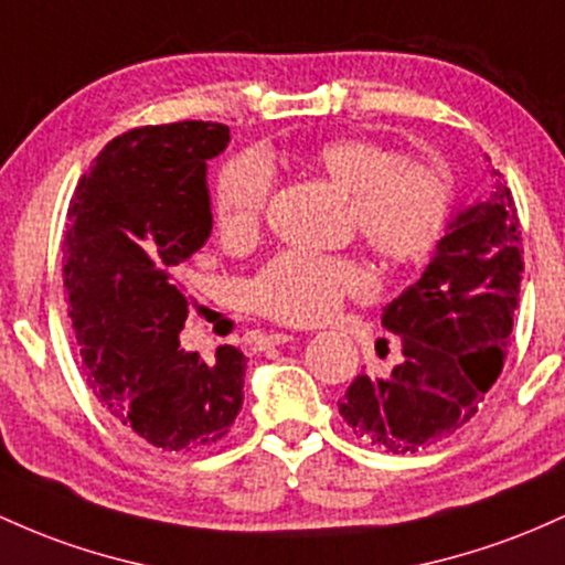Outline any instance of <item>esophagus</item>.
Here are the masks:
<instances>
[{
  "label": "esophagus",
  "instance_id": "esophagus-1",
  "mask_svg": "<svg viewBox=\"0 0 565 565\" xmlns=\"http://www.w3.org/2000/svg\"><path fill=\"white\" fill-rule=\"evenodd\" d=\"M289 340H295V332H265L263 338H259V343H263V345H284V343H289Z\"/></svg>",
  "mask_w": 565,
  "mask_h": 565
}]
</instances>
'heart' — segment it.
I'll return each mask as SVG.
<instances>
[{"instance_id":"heart-1","label":"heart","mask_w":565,"mask_h":565,"mask_svg":"<svg viewBox=\"0 0 565 565\" xmlns=\"http://www.w3.org/2000/svg\"><path fill=\"white\" fill-rule=\"evenodd\" d=\"M313 166L351 195L353 225L364 244L392 265L426 259L445 238L454 216V188L443 171L402 163L399 152L356 136L316 147ZM270 169L254 154L233 160L216 179V227L227 244L257 238L270 198ZM370 287L356 259L289 249L273 257L249 284L254 311L287 324L327 319L345 295Z\"/></svg>"}]
</instances>
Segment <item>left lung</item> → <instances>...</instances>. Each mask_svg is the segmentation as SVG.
I'll list each match as a JSON object with an SVG mask.
<instances>
[{
    "label": "left lung",
    "mask_w": 565,
    "mask_h": 565,
    "mask_svg": "<svg viewBox=\"0 0 565 565\" xmlns=\"http://www.w3.org/2000/svg\"><path fill=\"white\" fill-rule=\"evenodd\" d=\"M486 201L461 209L424 276L383 308L402 362L367 373L338 402L359 437L388 454H415L461 429L504 364L523 278V235L499 171Z\"/></svg>",
    "instance_id": "left-lung-1"
}]
</instances>
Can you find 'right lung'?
<instances>
[{
	"instance_id": "1",
	"label": "right lung",
	"mask_w": 565,
	"mask_h": 565,
	"mask_svg": "<svg viewBox=\"0 0 565 565\" xmlns=\"http://www.w3.org/2000/svg\"><path fill=\"white\" fill-rule=\"evenodd\" d=\"M231 141L184 120L117 136L79 179L64 289L93 394L126 429L173 454L212 448L244 405L246 356L179 349L190 300L177 273L212 235L206 160Z\"/></svg>"
}]
</instances>
